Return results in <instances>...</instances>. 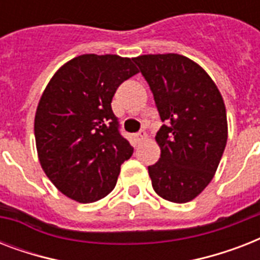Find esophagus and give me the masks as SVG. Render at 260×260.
Listing matches in <instances>:
<instances>
[{
	"label": "esophagus",
	"instance_id": "34e87169",
	"mask_svg": "<svg viewBox=\"0 0 260 260\" xmlns=\"http://www.w3.org/2000/svg\"><path fill=\"white\" fill-rule=\"evenodd\" d=\"M146 138H147V134H146V132H144V131H140L139 134H135L134 135V139H135V142H136V143L143 142V140H144V139H146Z\"/></svg>",
	"mask_w": 260,
	"mask_h": 260
}]
</instances>
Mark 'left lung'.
Segmentation results:
<instances>
[{
  "mask_svg": "<svg viewBox=\"0 0 260 260\" xmlns=\"http://www.w3.org/2000/svg\"><path fill=\"white\" fill-rule=\"evenodd\" d=\"M165 124L155 136L160 158L148 166L155 193L183 204L212 181L228 138L224 100L209 75L178 54L134 58Z\"/></svg>",
  "mask_w": 260,
  "mask_h": 260,
  "instance_id": "obj_1",
  "label": "left lung"
}]
</instances>
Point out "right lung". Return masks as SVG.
Masks as SVG:
<instances>
[{
	"label": "right lung",
	"instance_id": "add662e5",
	"mask_svg": "<svg viewBox=\"0 0 260 260\" xmlns=\"http://www.w3.org/2000/svg\"><path fill=\"white\" fill-rule=\"evenodd\" d=\"M138 73L129 58L86 54L63 64L47 85L35 116L39 160L71 200L89 204L106 197L134 154L110 102Z\"/></svg>",
	"mask_w": 260,
	"mask_h": 260
}]
</instances>
